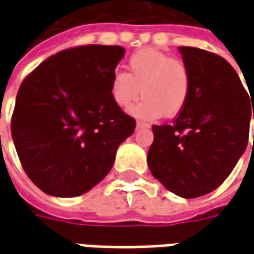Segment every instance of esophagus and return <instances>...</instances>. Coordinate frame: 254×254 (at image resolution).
<instances>
[{
	"label": "esophagus",
	"mask_w": 254,
	"mask_h": 254,
	"mask_svg": "<svg viewBox=\"0 0 254 254\" xmlns=\"http://www.w3.org/2000/svg\"><path fill=\"white\" fill-rule=\"evenodd\" d=\"M136 127H137V129H147V127H149V124H147V122H143V121H137V125H136Z\"/></svg>",
	"instance_id": "34e87169"
}]
</instances>
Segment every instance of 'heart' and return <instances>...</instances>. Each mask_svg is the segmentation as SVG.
<instances>
[{
    "instance_id": "heart-1",
    "label": "heart",
    "mask_w": 254,
    "mask_h": 254,
    "mask_svg": "<svg viewBox=\"0 0 254 254\" xmlns=\"http://www.w3.org/2000/svg\"><path fill=\"white\" fill-rule=\"evenodd\" d=\"M127 73L113 74L110 94L118 107L127 110L141 94L144 99L133 114L155 120L165 114L178 116L187 106L191 89V74L182 60L166 53L145 49L127 60Z\"/></svg>"
}]
</instances>
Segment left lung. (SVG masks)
I'll return each mask as SVG.
<instances>
[{
  "mask_svg": "<svg viewBox=\"0 0 254 254\" xmlns=\"http://www.w3.org/2000/svg\"><path fill=\"white\" fill-rule=\"evenodd\" d=\"M180 53L191 74L189 100L173 124L152 127L147 162L167 190L194 198L222 185L244 154L254 98L220 56L187 46Z\"/></svg>",
  "mask_w": 254,
  "mask_h": 254,
  "instance_id": "8db88e82",
  "label": "left lung"
}]
</instances>
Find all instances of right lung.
Masks as SVG:
<instances>
[{
    "instance_id": "obj_1",
    "label": "right lung",
    "mask_w": 254,
    "mask_h": 254,
    "mask_svg": "<svg viewBox=\"0 0 254 254\" xmlns=\"http://www.w3.org/2000/svg\"><path fill=\"white\" fill-rule=\"evenodd\" d=\"M121 46L87 45L49 57L23 80L10 130L25 174L41 190L76 197L99 184L136 127L110 83Z\"/></svg>"
}]
</instances>
